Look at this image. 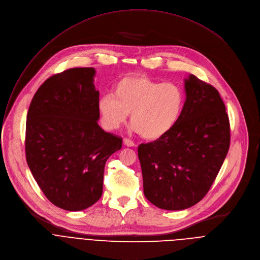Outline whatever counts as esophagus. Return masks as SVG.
Returning a JSON list of instances; mask_svg holds the SVG:
<instances>
[{
    "label": "esophagus",
    "mask_w": 260,
    "mask_h": 260,
    "mask_svg": "<svg viewBox=\"0 0 260 260\" xmlns=\"http://www.w3.org/2000/svg\"><path fill=\"white\" fill-rule=\"evenodd\" d=\"M124 145L127 147H135V143L129 138H124Z\"/></svg>",
    "instance_id": "obj_1"
}]
</instances>
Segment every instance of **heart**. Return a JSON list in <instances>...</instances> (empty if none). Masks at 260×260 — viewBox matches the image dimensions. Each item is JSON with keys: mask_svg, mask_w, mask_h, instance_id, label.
<instances>
[{"mask_svg": "<svg viewBox=\"0 0 260 260\" xmlns=\"http://www.w3.org/2000/svg\"><path fill=\"white\" fill-rule=\"evenodd\" d=\"M185 102L183 90L174 82L145 76H127L98 101L103 126L110 131L125 124L129 113L132 129L143 138L156 140L176 125Z\"/></svg>", "mask_w": 260, "mask_h": 260, "instance_id": "1", "label": "heart"}]
</instances>
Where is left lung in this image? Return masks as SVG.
Masks as SVG:
<instances>
[{
  "label": "left lung",
  "instance_id": "left-lung-1",
  "mask_svg": "<svg viewBox=\"0 0 260 260\" xmlns=\"http://www.w3.org/2000/svg\"><path fill=\"white\" fill-rule=\"evenodd\" d=\"M186 101L176 125L138 147L143 193L154 206L182 211L203 199L228 153L229 120L219 92L190 74Z\"/></svg>",
  "mask_w": 260,
  "mask_h": 260
}]
</instances>
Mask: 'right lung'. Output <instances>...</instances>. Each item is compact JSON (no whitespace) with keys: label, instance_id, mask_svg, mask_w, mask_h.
Segmentation results:
<instances>
[{"label":"right lung","instance_id":"add662e5","mask_svg":"<svg viewBox=\"0 0 260 260\" xmlns=\"http://www.w3.org/2000/svg\"><path fill=\"white\" fill-rule=\"evenodd\" d=\"M95 73L94 68H72L52 75L26 115L27 165L50 203L70 212L99 200L105 163L123 142L98 125Z\"/></svg>","mask_w":260,"mask_h":260}]
</instances>
